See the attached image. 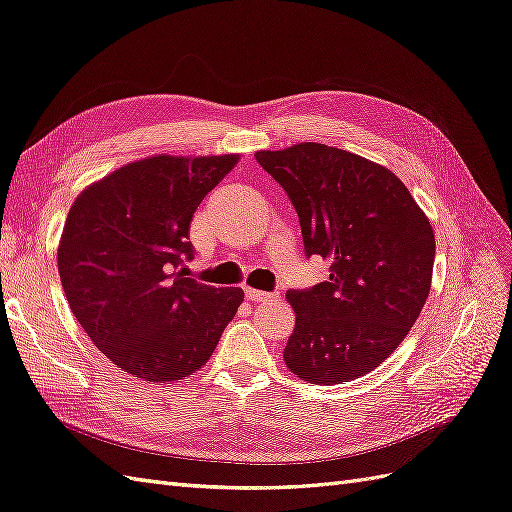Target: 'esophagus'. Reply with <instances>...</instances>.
Masks as SVG:
<instances>
[{
  "mask_svg": "<svg viewBox=\"0 0 512 512\" xmlns=\"http://www.w3.org/2000/svg\"><path fill=\"white\" fill-rule=\"evenodd\" d=\"M245 297L254 303H278L280 301L278 293H265V290H256V288H245Z\"/></svg>",
  "mask_w": 512,
  "mask_h": 512,
  "instance_id": "esophagus-1",
  "label": "esophagus"
}]
</instances>
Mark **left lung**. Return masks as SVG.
<instances>
[{"mask_svg":"<svg viewBox=\"0 0 512 512\" xmlns=\"http://www.w3.org/2000/svg\"><path fill=\"white\" fill-rule=\"evenodd\" d=\"M256 161L299 215L306 256L329 280L288 290L295 310L284 362L299 379L336 385L388 359L431 290L435 234L398 176L334 146L260 150Z\"/></svg>","mask_w":512,"mask_h":512,"instance_id":"left-lung-1","label":"left lung"}]
</instances>
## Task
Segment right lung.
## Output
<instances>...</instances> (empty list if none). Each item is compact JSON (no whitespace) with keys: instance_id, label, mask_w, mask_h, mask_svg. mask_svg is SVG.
I'll list each match as a JSON object with an SVG mask.
<instances>
[{"instance_id":"obj_1","label":"right lung","mask_w":512,"mask_h":512,"mask_svg":"<svg viewBox=\"0 0 512 512\" xmlns=\"http://www.w3.org/2000/svg\"><path fill=\"white\" fill-rule=\"evenodd\" d=\"M239 161L150 157L90 185L68 211L58 247L62 288L96 349L129 375L170 383L200 370L243 290L187 278L198 204Z\"/></svg>"}]
</instances>
